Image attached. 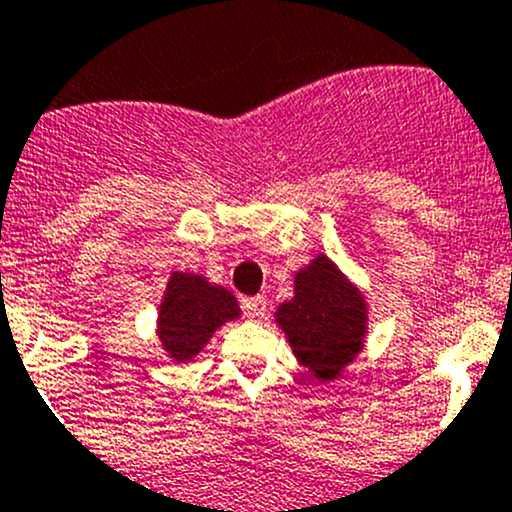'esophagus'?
<instances>
[{"label":"esophagus","instance_id":"34e87169","mask_svg":"<svg viewBox=\"0 0 512 512\" xmlns=\"http://www.w3.org/2000/svg\"><path fill=\"white\" fill-rule=\"evenodd\" d=\"M243 308L250 318H265L267 316V299L265 296H252V299L243 301Z\"/></svg>","mask_w":512,"mask_h":512}]
</instances>
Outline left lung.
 <instances>
[{
	"mask_svg": "<svg viewBox=\"0 0 512 512\" xmlns=\"http://www.w3.org/2000/svg\"><path fill=\"white\" fill-rule=\"evenodd\" d=\"M291 350L316 379L330 381L362 350L367 303L325 255L294 279V299L277 308Z\"/></svg>",
	"mask_w": 512,
	"mask_h": 512,
	"instance_id": "1",
	"label": "left lung"
}]
</instances>
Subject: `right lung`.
Listing matches in <instances>:
<instances>
[{"instance_id":"obj_1","label":"right lung","mask_w":512,"mask_h":512,"mask_svg":"<svg viewBox=\"0 0 512 512\" xmlns=\"http://www.w3.org/2000/svg\"><path fill=\"white\" fill-rule=\"evenodd\" d=\"M235 296L223 286H213L196 274L174 272L157 318V335L167 355L177 362L196 357L216 328L238 318Z\"/></svg>"}]
</instances>
